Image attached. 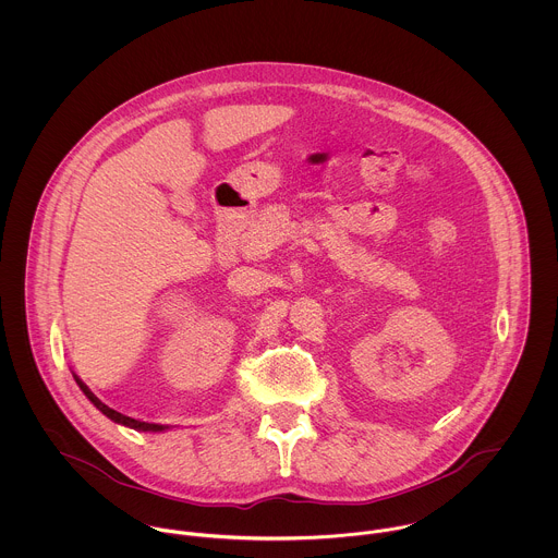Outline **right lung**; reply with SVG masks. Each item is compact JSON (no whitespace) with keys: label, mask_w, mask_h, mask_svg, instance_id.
<instances>
[{"label":"right lung","mask_w":558,"mask_h":558,"mask_svg":"<svg viewBox=\"0 0 558 558\" xmlns=\"http://www.w3.org/2000/svg\"><path fill=\"white\" fill-rule=\"evenodd\" d=\"M75 380H77V385H80L81 391L85 393V398L89 399L105 416H109L111 421H116V423H120V425H126V427H133V429H159V425H155V423H146V421H137V418H131V416H126V414H122V412H118V410H113V408H109V405H105L100 399L96 398L89 389H87V385L85 383H81L80 378L75 376Z\"/></svg>","instance_id":"add662e5"}]
</instances>
